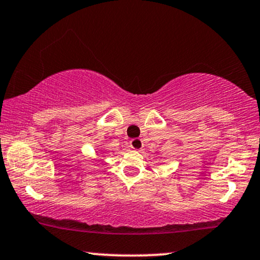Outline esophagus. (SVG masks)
<instances>
[{
  "label": "esophagus",
  "instance_id": "obj_1",
  "mask_svg": "<svg viewBox=\"0 0 260 260\" xmlns=\"http://www.w3.org/2000/svg\"><path fill=\"white\" fill-rule=\"evenodd\" d=\"M143 141H141V139H132L131 140V147H132L133 150H137V151H140L141 149H143Z\"/></svg>",
  "mask_w": 260,
  "mask_h": 260
}]
</instances>
